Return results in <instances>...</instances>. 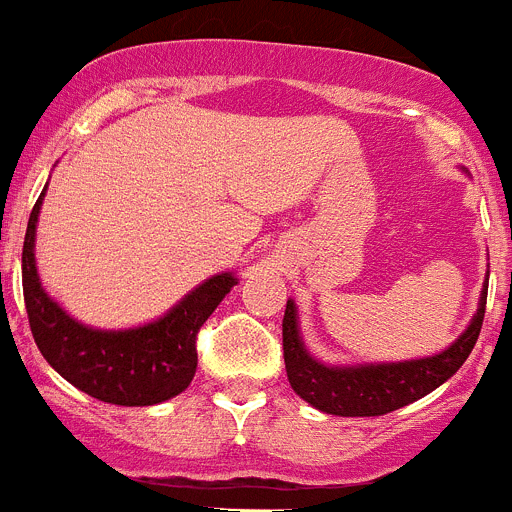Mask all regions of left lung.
Wrapping results in <instances>:
<instances>
[{"label": "left lung", "mask_w": 512, "mask_h": 512, "mask_svg": "<svg viewBox=\"0 0 512 512\" xmlns=\"http://www.w3.org/2000/svg\"><path fill=\"white\" fill-rule=\"evenodd\" d=\"M488 286H483L473 321L445 351L416 361L326 366L303 346L296 303L286 301L283 313V361L293 391L313 408L331 416H386L443 386L465 363L480 336Z\"/></svg>", "instance_id": "1"}]
</instances>
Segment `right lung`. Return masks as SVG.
Listing matches in <instances>:
<instances>
[{
  "mask_svg": "<svg viewBox=\"0 0 512 512\" xmlns=\"http://www.w3.org/2000/svg\"><path fill=\"white\" fill-rule=\"evenodd\" d=\"M34 204L22 249V286L29 326L49 366L79 391L114 406H156L186 391L196 373V333L239 283L234 273H216L186 293L169 313L146 326L101 331L69 316L37 273L34 239L42 211Z\"/></svg>",
  "mask_w": 512,
  "mask_h": 512,
  "instance_id": "right-lung-1",
  "label": "right lung"
}]
</instances>
